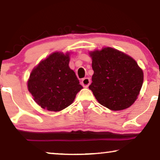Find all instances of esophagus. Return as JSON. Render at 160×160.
<instances>
[{
  "label": "esophagus",
  "instance_id": "esophagus-1",
  "mask_svg": "<svg viewBox=\"0 0 160 160\" xmlns=\"http://www.w3.org/2000/svg\"><path fill=\"white\" fill-rule=\"evenodd\" d=\"M82 84L84 87H88L90 84V79L89 78H84L82 80Z\"/></svg>",
  "mask_w": 160,
  "mask_h": 160
}]
</instances>
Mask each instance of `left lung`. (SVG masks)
Instances as JSON below:
<instances>
[{
    "mask_svg": "<svg viewBox=\"0 0 160 160\" xmlns=\"http://www.w3.org/2000/svg\"><path fill=\"white\" fill-rule=\"evenodd\" d=\"M94 73L89 88L100 104L121 111L134 103L143 82V72L134 59L111 47L89 52Z\"/></svg>",
    "mask_w": 160,
    "mask_h": 160,
    "instance_id": "obj_1",
    "label": "left lung"
}]
</instances>
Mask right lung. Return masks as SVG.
I'll return each mask as SVG.
<instances>
[{
	"mask_svg": "<svg viewBox=\"0 0 160 160\" xmlns=\"http://www.w3.org/2000/svg\"><path fill=\"white\" fill-rule=\"evenodd\" d=\"M70 52H55L32 69L28 89L35 102L49 111H60L72 104L83 88L69 67Z\"/></svg>",
	"mask_w": 160,
	"mask_h": 160,
	"instance_id": "1",
	"label": "right lung"
}]
</instances>
